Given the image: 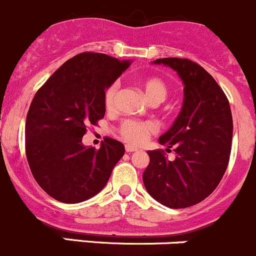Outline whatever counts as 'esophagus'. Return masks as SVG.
Masks as SVG:
<instances>
[{
  "instance_id": "34e87169",
  "label": "esophagus",
  "mask_w": 256,
  "mask_h": 256,
  "mask_svg": "<svg viewBox=\"0 0 256 256\" xmlns=\"http://www.w3.org/2000/svg\"><path fill=\"white\" fill-rule=\"evenodd\" d=\"M138 149L136 148V146H126V152L127 153H133V152H136Z\"/></svg>"
}]
</instances>
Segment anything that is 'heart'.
Returning a JSON list of instances; mask_svg holds the SVG:
<instances>
[{
  "label": "heart",
  "instance_id": "1",
  "mask_svg": "<svg viewBox=\"0 0 256 256\" xmlns=\"http://www.w3.org/2000/svg\"><path fill=\"white\" fill-rule=\"evenodd\" d=\"M142 88L144 90L146 98L152 103H160L168 97V86L163 80L158 77H149L142 80ZM120 83L113 82L108 86L104 92V107L106 110H113L117 100ZM156 130V124L150 120H124L120 126V134L126 142L132 144H140L148 138L150 134Z\"/></svg>",
  "mask_w": 256,
  "mask_h": 256
}]
</instances>
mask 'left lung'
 <instances>
[{
  "label": "left lung",
  "mask_w": 256,
  "mask_h": 256,
  "mask_svg": "<svg viewBox=\"0 0 256 256\" xmlns=\"http://www.w3.org/2000/svg\"><path fill=\"white\" fill-rule=\"evenodd\" d=\"M153 63L176 70L184 83V103L174 124L159 138V143L174 149L176 159L169 160L162 149L149 150L143 182L146 192L163 206L188 208L210 196L226 170L232 110L220 86L200 64L176 57Z\"/></svg>",
  "instance_id": "obj_1"
}]
</instances>
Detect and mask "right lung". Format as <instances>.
I'll use <instances>...</instances> for the list:
<instances>
[{"mask_svg":"<svg viewBox=\"0 0 256 256\" xmlns=\"http://www.w3.org/2000/svg\"><path fill=\"white\" fill-rule=\"evenodd\" d=\"M128 60L83 52L63 63L37 90L26 118V156L32 176L53 199L74 204L100 193L124 146L106 136L100 149L82 138L106 113L104 90Z\"/></svg>","mask_w":256,"mask_h":256,"instance_id":"right-lung-1","label":"right lung"}]
</instances>
